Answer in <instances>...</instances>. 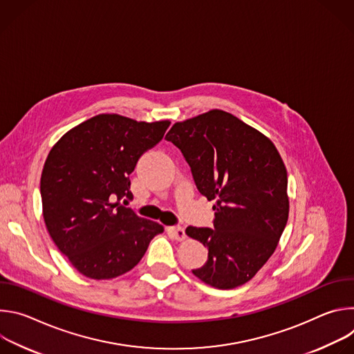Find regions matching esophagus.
Masks as SVG:
<instances>
[{
    "label": "esophagus",
    "instance_id": "1",
    "mask_svg": "<svg viewBox=\"0 0 354 354\" xmlns=\"http://www.w3.org/2000/svg\"><path fill=\"white\" fill-rule=\"evenodd\" d=\"M168 234H169L174 239H176V241H183V239L186 238V234H185L183 227H179V225H176V227H169V228H168Z\"/></svg>",
    "mask_w": 354,
    "mask_h": 354
}]
</instances>
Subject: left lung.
Masks as SVG:
<instances>
[{
	"label": "left lung",
	"mask_w": 354,
	"mask_h": 354,
	"mask_svg": "<svg viewBox=\"0 0 354 354\" xmlns=\"http://www.w3.org/2000/svg\"><path fill=\"white\" fill-rule=\"evenodd\" d=\"M190 167L197 190L214 200L213 228L187 227L209 248L192 270L206 284H245L273 255L288 218L287 171L274 144L224 111L175 123L165 136Z\"/></svg>",
	"instance_id": "8db88e82"
}]
</instances>
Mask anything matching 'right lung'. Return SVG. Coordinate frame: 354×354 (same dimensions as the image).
<instances>
[{
	"label": "right lung",
	"instance_id": "right-lung-1",
	"mask_svg": "<svg viewBox=\"0 0 354 354\" xmlns=\"http://www.w3.org/2000/svg\"><path fill=\"white\" fill-rule=\"evenodd\" d=\"M169 124L97 115L67 131L50 149L40 178L43 218L81 274L95 280L124 274L164 231L119 201L133 197L129 175Z\"/></svg>",
	"mask_w": 354,
	"mask_h": 354
}]
</instances>
